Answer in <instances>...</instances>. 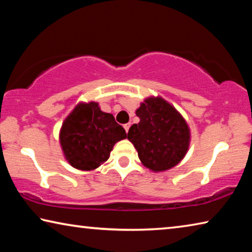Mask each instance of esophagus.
I'll list each match as a JSON object with an SVG mask.
<instances>
[{"label": "esophagus", "instance_id": "esophagus-1", "mask_svg": "<svg viewBox=\"0 0 252 252\" xmlns=\"http://www.w3.org/2000/svg\"><path fill=\"white\" fill-rule=\"evenodd\" d=\"M130 126H131V123H126V125H125L123 126V127H125V130H126V132L127 133V132H129V129H130Z\"/></svg>", "mask_w": 252, "mask_h": 252}]
</instances>
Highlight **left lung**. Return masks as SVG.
<instances>
[{"label": "left lung", "instance_id": "1", "mask_svg": "<svg viewBox=\"0 0 252 252\" xmlns=\"http://www.w3.org/2000/svg\"><path fill=\"white\" fill-rule=\"evenodd\" d=\"M140 122L132 126L127 140L144 167L162 172L176 167L190 146V127L181 113L161 96H149L135 110Z\"/></svg>", "mask_w": 252, "mask_h": 252}]
</instances>
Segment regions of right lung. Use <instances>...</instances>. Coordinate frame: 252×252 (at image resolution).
Instances as JSON below:
<instances>
[{"instance_id": "right-lung-1", "label": "right lung", "mask_w": 252, "mask_h": 252, "mask_svg": "<svg viewBox=\"0 0 252 252\" xmlns=\"http://www.w3.org/2000/svg\"><path fill=\"white\" fill-rule=\"evenodd\" d=\"M126 138V130L94 101L76 104L63 121L59 136L65 160L82 171L99 168L114 144Z\"/></svg>"}]
</instances>
